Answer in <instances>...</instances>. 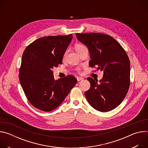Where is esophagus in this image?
Wrapping results in <instances>:
<instances>
[{
	"instance_id": "obj_1",
	"label": "esophagus",
	"mask_w": 148,
	"mask_h": 148,
	"mask_svg": "<svg viewBox=\"0 0 148 148\" xmlns=\"http://www.w3.org/2000/svg\"><path fill=\"white\" fill-rule=\"evenodd\" d=\"M77 81H82L84 79V78L82 77H77Z\"/></svg>"
}]
</instances>
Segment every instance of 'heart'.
I'll use <instances>...</instances> for the list:
<instances>
[{
    "label": "heart",
    "mask_w": 148,
    "mask_h": 148,
    "mask_svg": "<svg viewBox=\"0 0 148 148\" xmlns=\"http://www.w3.org/2000/svg\"><path fill=\"white\" fill-rule=\"evenodd\" d=\"M86 47L85 46H83L82 45H81V44H77V45H76L75 46V50L77 51V53L79 52V51L82 50V49H86Z\"/></svg>",
    "instance_id": "obj_1"
}]
</instances>
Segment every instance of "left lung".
I'll list each match as a JSON object with an SVG mask.
<instances>
[{
    "mask_svg": "<svg viewBox=\"0 0 148 148\" xmlns=\"http://www.w3.org/2000/svg\"><path fill=\"white\" fill-rule=\"evenodd\" d=\"M78 40L89 51L90 67L103 71L98 82L87 79L91 88L85 92L88 103L97 111L108 112L122 102L130 84V61L125 51L111 36L98 33H76Z\"/></svg>",
    "mask_w": 148,
    "mask_h": 148,
    "instance_id": "8db88e82",
    "label": "left lung"
}]
</instances>
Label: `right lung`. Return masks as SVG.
Instances as JSON below:
<instances>
[{
	"mask_svg": "<svg viewBox=\"0 0 148 148\" xmlns=\"http://www.w3.org/2000/svg\"><path fill=\"white\" fill-rule=\"evenodd\" d=\"M73 38L71 34L43 37L24 51L20 82L30 103L41 111L49 112L57 108L77 84V79L71 75L55 80L52 71L62 63Z\"/></svg>",
	"mask_w": 148,
	"mask_h": 148,
	"instance_id": "1",
	"label": "right lung"
}]
</instances>
